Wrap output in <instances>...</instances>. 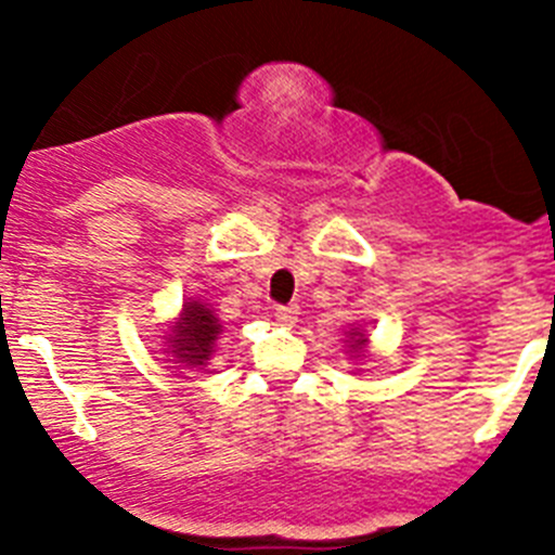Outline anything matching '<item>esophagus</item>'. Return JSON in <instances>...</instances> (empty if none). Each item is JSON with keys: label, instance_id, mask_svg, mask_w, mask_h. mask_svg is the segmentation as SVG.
Segmentation results:
<instances>
[{"label": "esophagus", "instance_id": "esophagus-1", "mask_svg": "<svg viewBox=\"0 0 555 555\" xmlns=\"http://www.w3.org/2000/svg\"><path fill=\"white\" fill-rule=\"evenodd\" d=\"M297 306H278L274 308V320L281 322V325H294V320H297Z\"/></svg>", "mask_w": 555, "mask_h": 555}]
</instances>
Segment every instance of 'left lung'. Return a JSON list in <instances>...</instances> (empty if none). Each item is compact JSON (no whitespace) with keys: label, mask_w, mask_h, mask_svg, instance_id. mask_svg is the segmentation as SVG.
<instances>
[{"label":"left lung","mask_w":555,"mask_h":555,"mask_svg":"<svg viewBox=\"0 0 555 555\" xmlns=\"http://www.w3.org/2000/svg\"><path fill=\"white\" fill-rule=\"evenodd\" d=\"M364 345H366V333L361 327H352L347 333V347H350V356L352 358H361L364 356Z\"/></svg>","instance_id":"1"}]
</instances>
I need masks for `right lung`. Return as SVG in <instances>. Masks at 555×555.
Segmentation results:
<instances>
[{
    "mask_svg": "<svg viewBox=\"0 0 555 555\" xmlns=\"http://www.w3.org/2000/svg\"><path fill=\"white\" fill-rule=\"evenodd\" d=\"M219 333H222V325H219L217 313L208 308V302H203L199 297H185L180 317L171 322L164 336V352L169 356L166 361L185 366V370H203L214 356Z\"/></svg>",
    "mask_w": 555,
    "mask_h": 555,
    "instance_id": "obj_1",
    "label": "right lung"
}]
</instances>
